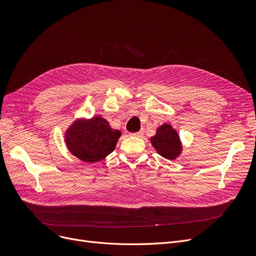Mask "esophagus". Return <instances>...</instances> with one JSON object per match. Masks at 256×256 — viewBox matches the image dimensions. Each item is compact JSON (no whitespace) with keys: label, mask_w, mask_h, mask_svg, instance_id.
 I'll return each mask as SVG.
<instances>
[{"label":"esophagus","mask_w":256,"mask_h":256,"mask_svg":"<svg viewBox=\"0 0 256 256\" xmlns=\"http://www.w3.org/2000/svg\"><path fill=\"white\" fill-rule=\"evenodd\" d=\"M142 134H144V131L142 130H140L138 132H136V133H131V136H136V138H140Z\"/></svg>","instance_id":"1"}]
</instances>
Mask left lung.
<instances>
[{"mask_svg":"<svg viewBox=\"0 0 256 256\" xmlns=\"http://www.w3.org/2000/svg\"><path fill=\"white\" fill-rule=\"evenodd\" d=\"M150 140L156 152L170 160H175L184 149L178 132L168 123L158 127Z\"/></svg>","mask_w":256,"mask_h":256,"instance_id":"left-lung-1","label":"left lung"}]
</instances>
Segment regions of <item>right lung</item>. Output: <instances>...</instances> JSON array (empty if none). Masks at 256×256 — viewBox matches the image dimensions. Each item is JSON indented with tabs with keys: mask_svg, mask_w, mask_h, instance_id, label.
Segmentation results:
<instances>
[{
	"mask_svg": "<svg viewBox=\"0 0 256 256\" xmlns=\"http://www.w3.org/2000/svg\"><path fill=\"white\" fill-rule=\"evenodd\" d=\"M122 132L112 129L100 116L90 118H78L64 132L68 150L78 160L94 164L101 162L116 146Z\"/></svg>",
	"mask_w": 256,
	"mask_h": 256,
	"instance_id": "obj_1",
	"label": "right lung"
}]
</instances>
